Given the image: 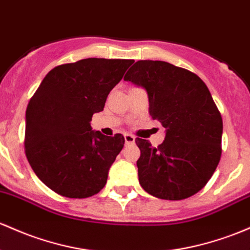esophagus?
<instances>
[{
    "label": "esophagus",
    "mask_w": 250,
    "mask_h": 250,
    "mask_svg": "<svg viewBox=\"0 0 250 250\" xmlns=\"http://www.w3.org/2000/svg\"><path fill=\"white\" fill-rule=\"evenodd\" d=\"M125 145H133L135 142V136L131 134H125Z\"/></svg>",
    "instance_id": "34e87169"
}]
</instances>
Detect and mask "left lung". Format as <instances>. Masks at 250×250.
I'll return each mask as SVG.
<instances>
[{
    "label": "left lung",
    "instance_id": "8db88e82",
    "mask_svg": "<svg viewBox=\"0 0 250 250\" xmlns=\"http://www.w3.org/2000/svg\"><path fill=\"white\" fill-rule=\"evenodd\" d=\"M125 81L146 89L149 115L166 129L158 147L135 140L140 185L156 198L193 196L212 177L222 154L223 122L209 89L191 71L160 60H139Z\"/></svg>",
    "mask_w": 250,
    "mask_h": 250
}]
</instances>
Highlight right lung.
Instances as JSON below:
<instances>
[{
	"mask_svg": "<svg viewBox=\"0 0 250 250\" xmlns=\"http://www.w3.org/2000/svg\"><path fill=\"white\" fill-rule=\"evenodd\" d=\"M133 62L87 58L59 65L29 101L24 152L38 178L60 196L87 198L106 184L125 138L103 135L90 122Z\"/></svg>",
	"mask_w": 250,
	"mask_h": 250,
	"instance_id": "obj_1",
	"label": "right lung"
}]
</instances>
